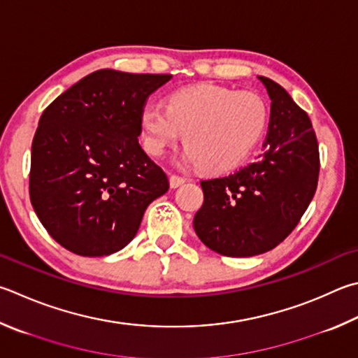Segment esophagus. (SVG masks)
<instances>
[{"label":"esophagus","mask_w":358,"mask_h":358,"mask_svg":"<svg viewBox=\"0 0 358 358\" xmlns=\"http://www.w3.org/2000/svg\"><path fill=\"white\" fill-rule=\"evenodd\" d=\"M169 181H171V187H178V186H181V185H185L186 181H187V178H185V177H180V175H171V178H169Z\"/></svg>","instance_id":"1"}]
</instances>
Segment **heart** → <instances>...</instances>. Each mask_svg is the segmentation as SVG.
Masks as SVG:
<instances>
[{
    "mask_svg": "<svg viewBox=\"0 0 358 358\" xmlns=\"http://www.w3.org/2000/svg\"><path fill=\"white\" fill-rule=\"evenodd\" d=\"M268 122L263 96L217 86L177 90L166 106L147 105L141 114L148 153L159 157L185 132V157L210 173L241 164L263 138Z\"/></svg>",
    "mask_w": 358,
    "mask_h": 358,
    "instance_id": "b5f03b06",
    "label": "heart"
}]
</instances>
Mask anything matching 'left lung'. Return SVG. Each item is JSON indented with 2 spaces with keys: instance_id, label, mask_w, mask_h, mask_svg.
Wrapping results in <instances>:
<instances>
[{
  "instance_id": "8db88e82",
  "label": "left lung",
  "mask_w": 358,
  "mask_h": 358,
  "mask_svg": "<svg viewBox=\"0 0 358 358\" xmlns=\"http://www.w3.org/2000/svg\"><path fill=\"white\" fill-rule=\"evenodd\" d=\"M258 78L272 101L264 152L236 172L200 181L205 200L194 230L225 257L259 255L280 244L308 208L320 177L310 117L280 84Z\"/></svg>"
}]
</instances>
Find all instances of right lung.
Segmentation results:
<instances>
[{"instance_id": "1", "label": "right lung", "mask_w": 358, "mask_h": 358, "mask_svg": "<svg viewBox=\"0 0 358 358\" xmlns=\"http://www.w3.org/2000/svg\"><path fill=\"white\" fill-rule=\"evenodd\" d=\"M172 75L111 69L84 76L50 103L31 147L29 199L67 250L103 257L136 236L169 180L142 150L141 114Z\"/></svg>"}]
</instances>
